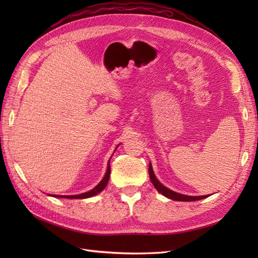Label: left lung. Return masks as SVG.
<instances>
[{"label":"left lung","mask_w":258,"mask_h":258,"mask_svg":"<svg viewBox=\"0 0 258 258\" xmlns=\"http://www.w3.org/2000/svg\"><path fill=\"white\" fill-rule=\"evenodd\" d=\"M148 172H150L151 181L154 184L155 188L157 189L159 192H161L163 196H166L167 198H170L172 200H177V201H196V200H201V199L207 198V196H186V195L177 194L173 190L167 188V187H165L161 183H159L157 177L155 176L151 163H150V167H148Z\"/></svg>","instance_id":"left-lung-1"}]
</instances>
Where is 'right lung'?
Instances as JSON below:
<instances>
[{"label": "right lung", "instance_id": "right-lung-1", "mask_svg": "<svg viewBox=\"0 0 258 258\" xmlns=\"http://www.w3.org/2000/svg\"><path fill=\"white\" fill-rule=\"evenodd\" d=\"M110 173H111V166H110V162H108L107 170H106V173H105L104 177L102 178V181H101L93 189H91L87 192L81 194V195H74V196H58V195H56V196H53V197H58V198L63 197V198H68V199H85V198H89V197L95 196V195L99 194L101 190H103L105 188V186L108 182V178H110Z\"/></svg>", "mask_w": 258, "mask_h": 258}]
</instances>
